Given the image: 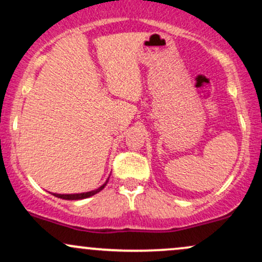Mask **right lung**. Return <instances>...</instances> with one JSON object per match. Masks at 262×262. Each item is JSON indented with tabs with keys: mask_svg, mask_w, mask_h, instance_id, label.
Instances as JSON below:
<instances>
[{
	"mask_svg": "<svg viewBox=\"0 0 262 262\" xmlns=\"http://www.w3.org/2000/svg\"><path fill=\"white\" fill-rule=\"evenodd\" d=\"M110 179V177H108ZM108 180L106 182L103 183V185L101 186V187H98L97 189H93V191H90V192H85V193H74V194H58V193H53L54 196L58 197V198H62V200H69V201H74V200H83V198H87V197H91L93 194L98 193V192L102 191V189L104 188V186L107 185Z\"/></svg>",
	"mask_w": 262,
	"mask_h": 262,
	"instance_id": "1",
	"label": "right lung"
}]
</instances>
